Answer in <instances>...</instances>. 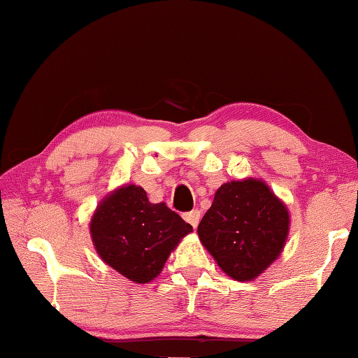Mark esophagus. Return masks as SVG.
<instances>
[{"label": "esophagus", "instance_id": "obj_1", "mask_svg": "<svg viewBox=\"0 0 358 358\" xmlns=\"http://www.w3.org/2000/svg\"><path fill=\"white\" fill-rule=\"evenodd\" d=\"M183 218L186 220V222L191 224L192 227H196L199 226V223H200V218H201V215H200V210H191V212H186V214L183 215Z\"/></svg>", "mask_w": 358, "mask_h": 358}]
</instances>
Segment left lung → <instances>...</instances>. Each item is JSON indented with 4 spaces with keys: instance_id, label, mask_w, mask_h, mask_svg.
I'll use <instances>...</instances> for the list:
<instances>
[{
    "instance_id": "8db88e82",
    "label": "left lung",
    "mask_w": 358,
    "mask_h": 358,
    "mask_svg": "<svg viewBox=\"0 0 358 358\" xmlns=\"http://www.w3.org/2000/svg\"><path fill=\"white\" fill-rule=\"evenodd\" d=\"M289 234L286 204L262 180L227 181L199 224V237L222 271L257 278L277 260Z\"/></svg>"
}]
</instances>
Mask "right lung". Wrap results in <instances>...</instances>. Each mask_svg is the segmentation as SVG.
<instances>
[{"mask_svg": "<svg viewBox=\"0 0 358 358\" xmlns=\"http://www.w3.org/2000/svg\"><path fill=\"white\" fill-rule=\"evenodd\" d=\"M192 232L164 203H150L143 187L121 186L104 196L90 218V237L101 260L135 283H149L181 238Z\"/></svg>", "mask_w": 358, "mask_h": 358, "instance_id": "1", "label": "right lung"}]
</instances>
